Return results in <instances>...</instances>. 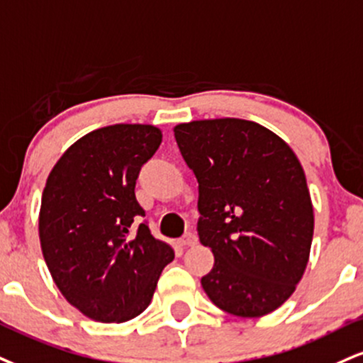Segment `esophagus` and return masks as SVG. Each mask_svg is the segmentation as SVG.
I'll list each match as a JSON object with an SVG mask.
<instances>
[{
	"label": "esophagus",
	"instance_id": "34e87169",
	"mask_svg": "<svg viewBox=\"0 0 363 363\" xmlns=\"http://www.w3.org/2000/svg\"><path fill=\"white\" fill-rule=\"evenodd\" d=\"M198 243V237L194 233H186L184 237L179 240V245L181 247H194Z\"/></svg>",
	"mask_w": 363,
	"mask_h": 363
}]
</instances>
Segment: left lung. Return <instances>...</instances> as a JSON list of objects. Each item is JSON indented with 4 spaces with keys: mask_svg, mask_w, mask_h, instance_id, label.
Here are the masks:
<instances>
[{
    "mask_svg": "<svg viewBox=\"0 0 363 363\" xmlns=\"http://www.w3.org/2000/svg\"><path fill=\"white\" fill-rule=\"evenodd\" d=\"M174 137L199 184V242L215 255L204 292L233 316L276 311L311 252L314 213L299 159L279 135L240 118L179 123Z\"/></svg>",
    "mask_w": 363,
    "mask_h": 363,
    "instance_id": "left-lung-1",
    "label": "left lung"
}]
</instances>
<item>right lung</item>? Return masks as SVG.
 Instances as JSON below:
<instances>
[{
	"label": "right lung",
	"instance_id": "add662e5",
	"mask_svg": "<svg viewBox=\"0 0 363 363\" xmlns=\"http://www.w3.org/2000/svg\"><path fill=\"white\" fill-rule=\"evenodd\" d=\"M154 125L118 123L93 130L57 160L42 194L38 235L50 276L69 304L101 323H125L150 304L169 243L145 223L135 198L140 167L155 154Z\"/></svg>",
	"mask_w": 363,
	"mask_h": 363
}]
</instances>
